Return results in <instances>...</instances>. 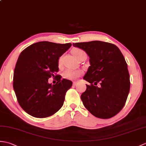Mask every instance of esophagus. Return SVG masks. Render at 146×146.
Returning a JSON list of instances; mask_svg holds the SVG:
<instances>
[{
  "label": "esophagus",
  "mask_w": 146,
  "mask_h": 146,
  "mask_svg": "<svg viewBox=\"0 0 146 146\" xmlns=\"http://www.w3.org/2000/svg\"><path fill=\"white\" fill-rule=\"evenodd\" d=\"M73 84L74 86H76L77 85V83L76 82H73Z\"/></svg>",
  "instance_id": "esophagus-1"
}]
</instances>
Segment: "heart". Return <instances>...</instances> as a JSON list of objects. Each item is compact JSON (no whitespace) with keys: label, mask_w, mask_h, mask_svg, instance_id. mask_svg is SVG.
I'll return each instance as SVG.
<instances>
[{"label":"heart","mask_w":146,"mask_h":146,"mask_svg":"<svg viewBox=\"0 0 146 146\" xmlns=\"http://www.w3.org/2000/svg\"><path fill=\"white\" fill-rule=\"evenodd\" d=\"M73 55L74 56L78 58L81 56V55L86 54L84 51L79 48H75L72 51ZM83 72L80 70H75L70 68L66 69L63 72V76L64 78L70 80H76L82 74Z\"/></svg>","instance_id":"1"}]
</instances>
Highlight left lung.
Segmentation results:
<instances>
[{
    "label": "left lung",
    "mask_w": 146,
    "mask_h": 146,
    "mask_svg": "<svg viewBox=\"0 0 146 146\" xmlns=\"http://www.w3.org/2000/svg\"><path fill=\"white\" fill-rule=\"evenodd\" d=\"M73 45L90 56V66L83 79L90 84H86L81 96L84 106L96 117L114 116L123 109L130 90L129 73L123 55L117 46L108 42L91 41Z\"/></svg>",
    "instance_id": "1"
}]
</instances>
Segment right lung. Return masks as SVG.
<instances>
[{
	"label": "right lung",
	"mask_w": 146,
	"mask_h": 146,
	"mask_svg": "<svg viewBox=\"0 0 146 146\" xmlns=\"http://www.w3.org/2000/svg\"><path fill=\"white\" fill-rule=\"evenodd\" d=\"M72 43L40 42L27 47L20 54L13 73V87L18 102L27 113L38 118L52 116L62 107L72 81L61 80L55 85L48 80L58 72L59 57Z\"/></svg>",
	"instance_id": "obj_1"
}]
</instances>
